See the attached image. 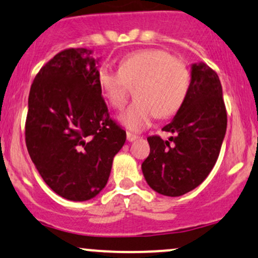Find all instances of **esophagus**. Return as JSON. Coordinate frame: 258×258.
Listing matches in <instances>:
<instances>
[{
  "label": "esophagus",
  "instance_id": "esophagus-1",
  "mask_svg": "<svg viewBox=\"0 0 258 258\" xmlns=\"http://www.w3.org/2000/svg\"><path fill=\"white\" fill-rule=\"evenodd\" d=\"M126 137H127V141H128V142H133V141H136V139L138 138V136L133 135V133H131V132H127Z\"/></svg>",
  "mask_w": 258,
  "mask_h": 258
}]
</instances>
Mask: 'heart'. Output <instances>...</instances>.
<instances>
[{
	"label": "heart",
	"mask_w": 258,
	"mask_h": 258,
	"mask_svg": "<svg viewBox=\"0 0 258 258\" xmlns=\"http://www.w3.org/2000/svg\"><path fill=\"white\" fill-rule=\"evenodd\" d=\"M99 90L115 109L127 102L130 86L136 100L119 116L122 126L139 132L156 116L167 117L182 106L190 86V74L182 60L164 49H143L126 55L119 70L103 65L97 75Z\"/></svg>",
	"instance_id": "obj_1"
}]
</instances>
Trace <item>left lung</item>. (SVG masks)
Listing matches in <instances>:
<instances>
[{
	"label": "left lung",
	"instance_id": "1",
	"mask_svg": "<svg viewBox=\"0 0 258 258\" xmlns=\"http://www.w3.org/2000/svg\"><path fill=\"white\" fill-rule=\"evenodd\" d=\"M164 131L168 141L148 137L149 156L142 171L153 190L180 197L205 180L217 161L227 130V111L218 75L205 63L191 64L190 86L182 106Z\"/></svg>",
	"mask_w": 258,
	"mask_h": 258
}]
</instances>
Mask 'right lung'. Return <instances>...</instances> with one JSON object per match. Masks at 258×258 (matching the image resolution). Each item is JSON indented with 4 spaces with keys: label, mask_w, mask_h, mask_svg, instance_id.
Listing matches in <instances>:
<instances>
[{
    "label": "right lung",
    "mask_w": 258,
    "mask_h": 258,
    "mask_svg": "<svg viewBox=\"0 0 258 258\" xmlns=\"http://www.w3.org/2000/svg\"><path fill=\"white\" fill-rule=\"evenodd\" d=\"M99 60L92 49H65L38 72L29 94V155L46 184L72 201L103 190L126 142L102 98Z\"/></svg>",
    "instance_id": "add662e5"
}]
</instances>
